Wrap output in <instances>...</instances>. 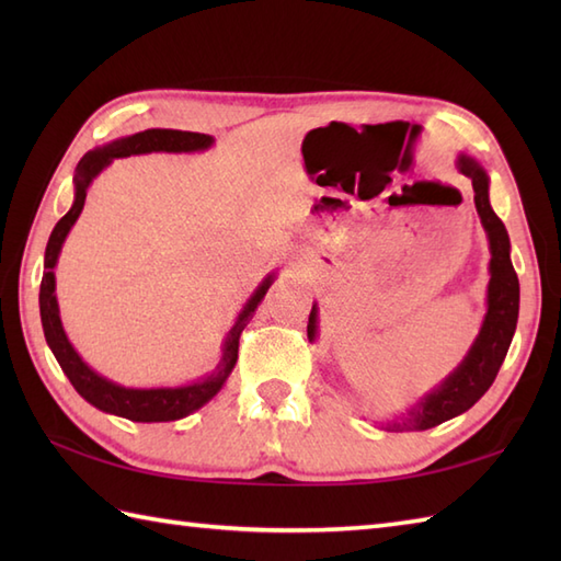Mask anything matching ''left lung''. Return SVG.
<instances>
[{
    "instance_id": "8db88e82",
    "label": "left lung",
    "mask_w": 561,
    "mask_h": 561,
    "mask_svg": "<svg viewBox=\"0 0 561 561\" xmlns=\"http://www.w3.org/2000/svg\"><path fill=\"white\" fill-rule=\"evenodd\" d=\"M456 165L465 178L472 181L474 207H478L486 241H490L492 260L490 287H486V313L465 359L434 390L420 398L412 410L390 420L386 424L388 432H424V428L438 426L440 422L468 412L494 383L516 332L520 287L514 262H511L508 231L490 205V175L468 153H458ZM316 337L318 306L313 304L311 316H308V340L313 342Z\"/></svg>"
}]
</instances>
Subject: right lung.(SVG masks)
Masks as SVG:
<instances>
[{
	"instance_id": "1",
	"label": "right lung",
	"mask_w": 561,
	"mask_h": 561,
	"mask_svg": "<svg viewBox=\"0 0 561 561\" xmlns=\"http://www.w3.org/2000/svg\"><path fill=\"white\" fill-rule=\"evenodd\" d=\"M214 145V137L199 135V133H183V129H145V133L121 137L83 153V159L77 163L75 171V202L71 209L62 219L55 224L50 233V241L45 248V262H43V282H41V323L47 340V347L53 350L57 364L62 366L69 383L75 386L79 396L91 402L93 408L101 412H108L115 416H125L129 422H175L183 416L193 414L202 404H207L217 392L224 388L226 378L231 376L236 359H238V340L253 318L255 308L265 299L267 289L274 282V272L267 274L265 279L257 284L253 296L245 301L243 311L238 313L233 328L224 340L221 359L211 374L195 380V383L175 386V388H125L115 380L101 376L99 371L81 359L79 352L71 347L67 332L62 328V318H59V304L55 296V265L57 257L62 253V243L71 226L77 224L79 214L83 209V199H87L89 185L96 181L103 169H108L113 159L125 157H139V153L151 151H165V153H193L205 151Z\"/></svg>"
}]
</instances>
